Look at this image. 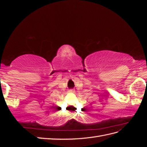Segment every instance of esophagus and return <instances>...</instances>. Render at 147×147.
Returning <instances> with one entry per match:
<instances>
[{
	"label": "esophagus",
	"mask_w": 147,
	"mask_h": 147,
	"mask_svg": "<svg viewBox=\"0 0 147 147\" xmlns=\"http://www.w3.org/2000/svg\"><path fill=\"white\" fill-rule=\"evenodd\" d=\"M69 91L70 92H74V90H73V89H71V90H70Z\"/></svg>",
	"instance_id": "34e87169"
}]
</instances>
